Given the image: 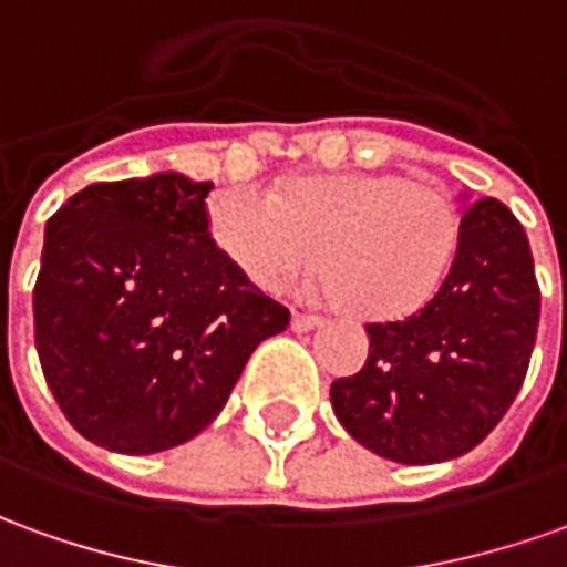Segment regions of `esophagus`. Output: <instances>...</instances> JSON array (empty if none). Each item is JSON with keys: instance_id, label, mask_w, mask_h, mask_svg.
Listing matches in <instances>:
<instances>
[{"instance_id": "34e87169", "label": "esophagus", "mask_w": 567, "mask_h": 567, "mask_svg": "<svg viewBox=\"0 0 567 567\" xmlns=\"http://www.w3.org/2000/svg\"><path fill=\"white\" fill-rule=\"evenodd\" d=\"M321 323V318H315V315H306V311H292V321L290 327L296 333H308V330H315Z\"/></svg>"}]
</instances>
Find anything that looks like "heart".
Returning <instances> with one entry per match:
<instances>
[{"instance_id": "heart-1", "label": "heart", "mask_w": 567, "mask_h": 567, "mask_svg": "<svg viewBox=\"0 0 567 567\" xmlns=\"http://www.w3.org/2000/svg\"><path fill=\"white\" fill-rule=\"evenodd\" d=\"M447 190L404 172L299 175L280 194L218 190L209 237L259 290L306 275L321 246L323 287L361 321H401L439 296L460 246Z\"/></svg>"}]
</instances>
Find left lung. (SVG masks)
Here are the masks:
<instances>
[{"label": "left lung", "mask_w": 567, "mask_h": 567, "mask_svg": "<svg viewBox=\"0 0 567 567\" xmlns=\"http://www.w3.org/2000/svg\"><path fill=\"white\" fill-rule=\"evenodd\" d=\"M460 221L439 296L404 321L367 323L364 367L330 385L351 439L408 466L482 444L518 395L537 339L540 287L525 228L494 197Z\"/></svg>", "instance_id": "8db88e82"}]
</instances>
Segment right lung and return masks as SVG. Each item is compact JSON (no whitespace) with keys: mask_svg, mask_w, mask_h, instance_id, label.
Here are the masks:
<instances>
[{"mask_svg":"<svg viewBox=\"0 0 567 567\" xmlns=\"http://www.w3.org/2000/svg\"><path fill=\"white\" fill-rule=\"evenodd\" d=\"M209 190L182 172L97 182L45 225L39 364L97 447L159 454L200 435L256 346L290 323L213 244Z\"/></svg>","mask_w":567,"mask_h":567,"instance_id":"obj_1","label":"right lung"}]
</instances>
